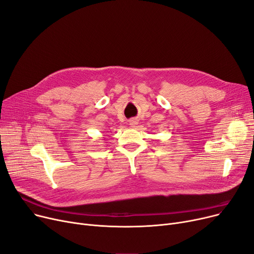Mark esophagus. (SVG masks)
Segmentation results:
<instances>
[{"label":"esophagus","mask_w":254,"mask_h":254,"mask_svg":"<svg viewBox=\"0 0 254 254\" xmlns=\"http://www.w3.org/2000/svg\"><path fill=\"white\" fill-rule=\"evenodd\" d=\"M129 124H130L131 126H135V125L137 124V121H136V120H134V119H132V120H130Z\"/></svg>","instance_id":"1"}]
</instances>
